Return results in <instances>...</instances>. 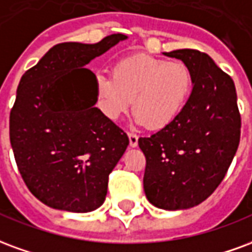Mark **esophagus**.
<instances>
[{
  "label": "esophagus",
  "instance_id": "esophagus-1",
  "mask_svg": "<svg viewBox=\"0 0 252 252\" xmlns=\"http://www.w3.org/2000/svg\"><path fill=\"white\" fill-rule=\"evenodd\" d=\"M128 135V144L131 148H137L138 146V135L134 133H127Z\"/></svg>",
  "mask_w": 252,
  "mask_h": 252
}]
</instances>
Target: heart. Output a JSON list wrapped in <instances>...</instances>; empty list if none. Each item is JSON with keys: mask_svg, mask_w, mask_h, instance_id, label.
I'll return each mask as SVG.
<instances>
[{"mask_svg": "<svg viewBox=\"0 0 252 252\" xmlns=\"http://www.w3.org/2000/svg\"><path fill=\"white\" fill-rule=\"evenodd\" d=\"M193 88V76L183 62H166L149 55L119 60L113 76L95 75V93L100 111L118 119L134 106L135 121L162 128L179 118Z\"/></svg>", "mask_w": 252, "mask_h": 252, "instance_id": "obj_1", "label": "heart"}]
</instances>
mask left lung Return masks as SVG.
<instances>
[{
  "mask_svg": "<svg viewBox=\"0 0 252 252\" xmlns=\"http://www.w3.org/2000/svg\"><path fill=\"white\" fill-rule=\"evenodd\" d=\"M190 69L193 88L174 122L138 139L146 158L145 194L157 208H192L208 199L228 170L240 141L234 80L207 53L164 52Z\"/></svg>",
  "mask_w": 252,
  "mask_h": 252,
  "instance_id": "left-lung-1",
  "label": "left lung"
}]
</instances>
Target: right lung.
Segmentation results:
<instances>
[{
	"label": "right lung",
	"instance_id": "right-lung-1",
	"mask_svg": "<svg viewBox=\"0 0 252 252\" xmlns=\"http://www.w3.org/2000/svg\"><path fill=\"white\" fill-rule=\"evenodd\" d=\"M126 38L58 44L20 80L10 144L28 189L51 208L84 214L106 199L108 174L128 138L95 107V75L84 65Z\"/></svg>",
	"mask_w": 252,
	"mask_h": 252
}]
</instances>
